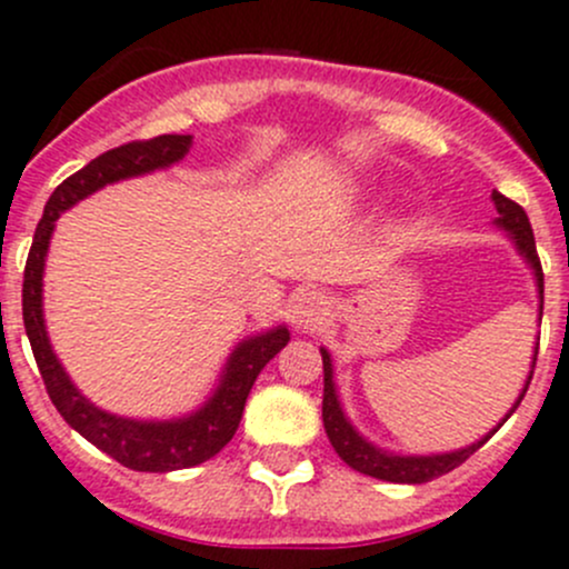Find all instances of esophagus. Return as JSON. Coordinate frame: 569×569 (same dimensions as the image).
Listing matches in <instances>:
<instances>
[{
	"label": "esophagus",
	"mask_w": 569,
	"mask_h": 569,
	"mask_svg": "<svg viewBox=\"0 0 569 569\" xmlns=\"http://www.w3.org/2000/svg\"><path fill=\"white\" fill-rule=\"evenodd\" d=\"M328 311H330V302L328 297H325V291L319 289H302L291 297V306H289L291 322H295V328L302 330V333L317 330L319 325L325 322V317H328Z\"/></svg>",
	"instance_id": "1"
}]
</instances>
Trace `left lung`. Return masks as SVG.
Returning a JSON list of instances; mask_svg holds the SVG:
<instances>
[{
	"instance_id": "obj_1",
	"label": "left lung",
	"mask_w": 569,
	"mask_h": 569,
	"mask_svg": "<svg viewBox=\"0 0 569 569\" xmlns=\"http://www.w3.org/2000/svg\"><path fill=\"white\" fill-rule=\"evenodd\" d=\"M492 200H495V208H498V213H500L498 224L503 230H509L511 239H515V244H517V250H520L522 256H526V261L533 267V274H537V286H539V297H542V302H545V274H542V263H539V256H537V241H533V230H531V222H528V213L522 211V206H517L515 200H509V197L500 194V191H492ZM537 352H539V345H537ZM533 363H537V358H533ZM322 369H325L322 422H325V433H328L330 445H333V450L339 453V459L345 461L347 467L363 472V476L380 478V481H391V483L433 481V478L445 476V472H450V470H456L459 465H465V461L470 459V456L476 453L478 448H483V445L492 439V433L498 431L500 425H503V422H500L498 428L489 433V437L481 439V442L470 445V448H465V450H456V453H442V456H395V453H386V450L372 448L367 439L358 437L356 428L347 422L345 411H341V406H339V397H336L333 367H330V356L325 350H322ZM531 378H533V369H531V375H528L526 389H522L520 400H517L515 408L506 413V419H509L511 413L517 411V406L522 402V397H526Z\"/></svg>"
}]
</instances>
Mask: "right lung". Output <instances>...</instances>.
<instances>
[{
	"label": "right lung",
	"mask_w": 569,
	"mask_h": 569,
	"mask_svg": "<svg viewBox=\"0 0 569 569\" xmlns=\"http://www.w3.org/2000/svg\"><path fill=\"white\" fill-rule=\"evenodd\" d=\"M189 147L191 136H156L144 138V141H130V144L102 152L88 167H82L80 172L66 178L43 206V217L38 222L36 236H32L30 256H27L24 286H21L24 330L27 339H30L32 356H36L38 372H41L43 386H47L49 400L54 402L60 417L80 437L97 445L102 453H108L119 465L138 472L186 470V467H197L202 461L213 459L233 439L241 413H244L247 395H250L258 372L289 345V330L286 328H274L269 333L241 341L233 356H230L222 383L213 391L211 400L191 417L172 419V422H136V419H121L113 417V413L99 411L74 389L69 375L63 372L60 361L54 358L41 311L43 258H47L54 219L66 208L80 202L82 197L93 194L102 186L136 178V174L152 172V169L172 167L189 152Z\"/></svg>",
	"instance_id": "1"
}]
</instances>
